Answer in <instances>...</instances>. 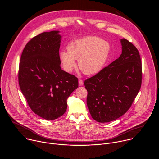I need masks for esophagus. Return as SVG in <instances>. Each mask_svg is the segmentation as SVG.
I'll list each match as a JSON object with an SVG mask.
<instances>
[{
	"label": "esophagus",
	"instance_id": "esophagus-1",
	"mask_svg": "<svg viewBox=\"0 0 159 159\" xmlns=\"http://www.w3.org/2000/svg\"><path fill=\"white\" fill-rule=\"evenodd\" d=\"M83 84H84L83 80H82V79H79V85L80 86H82V85H83Z\"/></svg>",
	"mask_w": 159,
	"mask_h": 159
}]
</instances>
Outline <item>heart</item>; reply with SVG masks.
Masks as SVG:
<instances>
[{
    "label": "heart",
    "mask_w": 159,
    "mask_h": 159,
    "mask_svg": "<svg viewBox=\"0 0 159 159\" xmlns=\"http://www.w3.org/2000/svg\"><path fill=\"white\" fill-rule=\"evenodd\" d=\"M111 45L102 38L90 36L70 42L67 50H61L59 58L63 69L72 72L76 66V60L80 70L87 75L100 72L108 59Z\"/></svg>",
    "instance_id": "1"
}]
</instances>
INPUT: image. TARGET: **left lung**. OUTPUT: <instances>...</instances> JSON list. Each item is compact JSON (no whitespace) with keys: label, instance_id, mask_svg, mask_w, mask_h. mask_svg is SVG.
<instances>
[{"label":"left lung","instance_id":"8db88e82","mask_svg":"<svg viewBox=\"0 0 159 159\" xmlns=\"http://www.w3.org/2000/svg\"><path fill=\"white\" fill-rule=\"evenodd\" d=\"M120 42L122 52L120 57L84 82L90 114L99 123L110 122L123 116L141 87L139 52L127 39L123 38Z\"/></svg>","mask_w":159,"mask_h":159}]
</instances>
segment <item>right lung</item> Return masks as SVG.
Masks as SVG:
<instances>
[{"instance_id": "1", "label": "right lung", "mask_w": 159, "mask_h": 159, "mask_svg": "<svg viewBox=\"0 0 159 159\" xmlns=\"http://www.w3.org/2000/svg\"><path fill=\"white\" fill-rule=\"evenodd\" d=\"M59 31L33 38L22 53L19 84L31 110L41 118L53 120L67 108L66 100L78 87V79L60 67Z\"/></svg>"}]
</instances>
